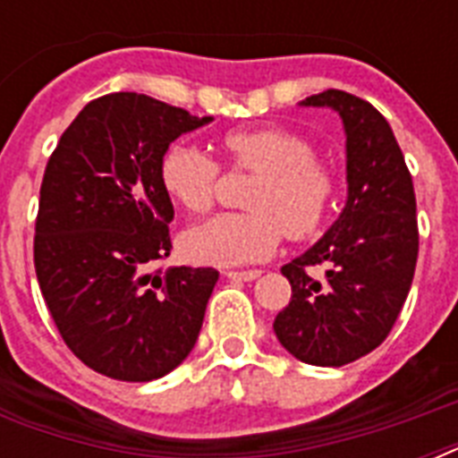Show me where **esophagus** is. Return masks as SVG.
I'll use <instances>...</instances> for the list:
<instances>
[{
	"instance_id": "esophagus-1",
	"label": "esophagus",
	"mask_w": 458,
	"mask_h": 458,
	"mask_svg": "<svg viewBox=\"0 0 458 458\" xmlns=\"http://www.w3.org/2000/svg\"><path fill=\"white\" fill-rule=\"evenodd\" d=\"M223 276L230 280H244V283H250V280H257L261 276V271H225Z\"/></svg>"
}]
</instances>
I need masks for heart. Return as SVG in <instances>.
Instances as JSON below:
<instances>
[{"label":"heart","instance_id":"b5f03b06","mask_svg":"<svg viewBox=\"0 0 458 458\" xmlns=\"http://www.w3.org/2000/svg\"><path fill=\"white\" fill-rule=\"evenodd\" d=\"M230 164L259 173L247 214H221L194 225L182 237L197 264L244 266L264 261L278 250L283 233L293 240L323 225L335 197V178L304 138L285 128L230 131L221 140ZM158 178L165 194L190 214H204L216 197L218 164L201 149L175 142L164 152Z\"/></svg>","mask_w":458,"mask_h":458}]
</instances>
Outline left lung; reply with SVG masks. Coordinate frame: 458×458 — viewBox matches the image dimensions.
Segmentation results:
<instances>
[{
	"label": "left lung",
	"mask_w": 458,
	"mask_h": 458,
	"mask_svg": "<svg viewBox=\"0 0 458 458\" xmlns=\"http://www.w3.org/2000/svg\"><path fill=\"white\" fill-rule=\"evenodd\" d=\"M300 106L333 109L347 149V201L318 242L280 271L293 300L273 320L283 347L311 366H344L390 335L419 257L416 194L394 132L359 97L327 89ZM327 266L313 279L311 265Z\"/></svg>",
	"instance_id": "obj_1"
}]
</instances>
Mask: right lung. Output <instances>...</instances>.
<instances>
[{
    "mask_svg": "<svg viewBox=\"0 0 458 458\" xmlns=\"http://www.w3.org/2000/svg\"><path fill=\"white\" fill-rule=\"evenodd\" d=\"M211 121L114 92L89 102L49 157L35 273L68 349L102 376L164 377L199 337L218 271L154 268L173 247V204L158 164L171 142Z\"/></svg>",
    "mask_w": 458,
    "mask_h": 458,
    "instance_id": "1",
    "label": "right lung"
}]
</instances>
